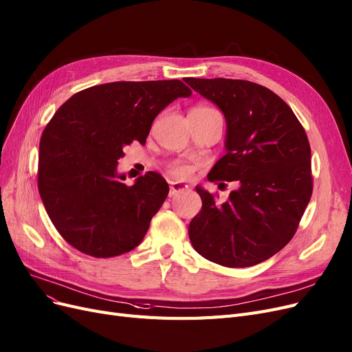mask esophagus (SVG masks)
I'll list each match as a JSON object with an SVG mask.
<instances>
[{"mask_svg": "<svg viewBox=\"0 0 352 352\" xmlns=\"http://www.w3.org/2000/svg\"><path fill=\"white\" fill-rule=\"evenodd\" d=\"M189 186L186 185V184H182V182H172L170 184V190H168V197H175V195H177L179 192H182V190H186Z\"/></svg>", "mask_w": 352, "mask_h": 352, "instance_id": "34e87169", "label": "esophagus"}]
</instances>
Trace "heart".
<instances>
[{
    "mask_svg": "<svg viewBox=\"0 0 352 352\" xmlns=\"http://www.w3.org/2000/svg\"><path fill=\"white\" fill-rule=\"evenodd\" d=\"M192 112H199V113H218L217 111H214L212 107H208V106L195 107ZM172 173H173L175 176L184 177V176H186V175L189 173V168H188V166H185V164H175V166L172 167Z\"/></svg>",
    "mask_w": 352,
    "mask_h": 352,
    "instance_id": "heart-1",
    "label": "heart"
}]
</instances>
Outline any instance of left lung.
I'll list each match as a JSON object with an SVG mask.
<instances>
[{"label": "left lung", "mask_w": 352, "mask_h": 352, "mask_svg": "<svg viewBox=\"0 0 352 352\" xmlns=\"http://www.w3.org/2000/svg\"><path fill=\"white\" fill-rule=\"evenodd\" d=\"M226 118V154L208 180L239 182L218 204L197 186L201 211L189 224L201 256L228 268L270 259L293 239L313 190L310 144L294 112L280 96L256 82L188 78Z\"/></svg>", "instance_id": "left-lung-1"}]
</instances>
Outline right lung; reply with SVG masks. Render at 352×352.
Masks as SVG:
<instances>
[{
	"instance_id": "right-lung-1",
	"label": "right lung",
	"mask_w": 352,
	"mask_h": 352,
	"mask_svg": "<svg viewBox=\"0 0 352 352\" xmlns=\"http://www.w3.org/2000/svg\"><path fill=\"white\" fill-rule=\"evenodd\" d=\"M190 94L180 80L115 81L81 90L58 109L41 138L38 186L72 248L112 258L141 243L168 185L147 172L126 186L118 160L131 142L145 144L166 106Z\"/></svg>"
}]
</instances>
